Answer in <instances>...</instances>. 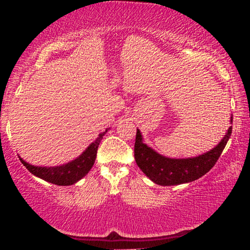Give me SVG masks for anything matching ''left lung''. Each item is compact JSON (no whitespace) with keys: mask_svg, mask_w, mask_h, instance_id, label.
<instances>
[{"mask_svg":"<svg viewBox=\"0 0 250 250\" xmlns=\"http://www.w3.org/2000/svg\"><path fill=\"white\" fill-rule=\"evenodd\" d=\"M233 121V117H231ZM231 135V127L223 140L208 153L191 159H168L157 154L142 142V136L137 129L134 146L135 161L140 169L153 182L160 186H175L191 182L207 174L222 154Z\"/></svg>","mask_w":250,"mask_h":250,"instance_id":"8db88e82","label":"left lung"}]
</instances>
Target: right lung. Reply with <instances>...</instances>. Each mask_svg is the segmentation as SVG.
Here are the masks:
<instances>
[{"label": "right lung", "instance_id": "obj_1", "mask_svg": "<svg viewBox=\"0 0 250 250\" xmlns=\"http://www.w3.org/2000/svg\"><path fill=\"white\" fill-rule=\"evenodd\" d=\"M105 133H107V130L104 133L100 134L99 137L85 149V151L81 156L77 157L74 161L67 163V165L60 166V167H35V166H31L29 163L23 161L22 159L20 160L31 174L40 177V179L48 181V182L57 186L74 185L77 181L81 180L84 175H87L88 171L94 166L97 148H99L100 142H101L103 135Z\"/></svg>", "mask_w": 250, "mask_h": 250}]
</instances>
